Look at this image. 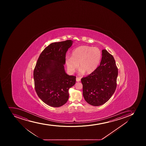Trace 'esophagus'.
Here are the masks:
<instances>
[{
	"mask_svg": "<svg viewBox=\"0 0 146 146\" xmlns=\"http://www.w3.org/2000/svg\"><path fill=\"white\" fill-rule=\"evenodd\" d=\"M80 80H81V79H80V78H78V77H77V78H76V81H77V82H80Z\"/></svg>",
	"mask_w": 146,
	"mask_h": 146,
	"instance_id": "esophagus-1",
	"label": "esophagus"
}]
</instances>
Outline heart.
<instances>
[{
    "label": "heart",
    "mask_w": 146,
    "mask_h": 146,
    "mask_svg": "<svg viewBox=\"0 0 146 146\" xmlns=\"http://www.w3.org/2000/svg\"><path fill=\"white\" fill-rule=\"evenodd\" d=\"M102 58V52L97 47L81 46L72 51L71 56H66V64L69 72L74 73L79 68L80 72L90 74L98 67Z\"/></svg>",
    "instance_id": "heart-1"
}]
</instances>
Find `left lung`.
Returning <instances> with one entry per match:
<instances>
[{
    "mask_svg": "<svg viewBox=\"0 0 146 146\" xmlns=\"http://www.w3.org/2000/svg\"><path fill=\"white\" fill-rule=\"evenodd\" d=\"M102 59L94 72L81 78L83 95L88 104L101 106L108 101L117 87L118 69L112 55L102 50Z\"/></svg>",
    "mask_w": 146,
    "mask_h": 146,
    "instance_id": "obj_1",
    "label": "left lung"
}]
</instances>
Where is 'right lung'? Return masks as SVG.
Returning <instances> with one entry per match:
<instances>
[{
  "label": "right lung",
  "instance_id": "obj_1",
  "mask_svg": "<svg viewBox=\"0 0 146 146\" xmlns=\"http://www.w3.org/2000/svg\"><path fill=\"white\" fill-rule=\"evenodd\" d=\"M73 43L71 40L54 42L44 49L34 70L35 90L43 102L52 107L66 103L68 90L75 84L76 77L64 69L66 54Z\"/></svg>",
  "mask_w": 146,
  "mask_h": 146
}]
</instances>
